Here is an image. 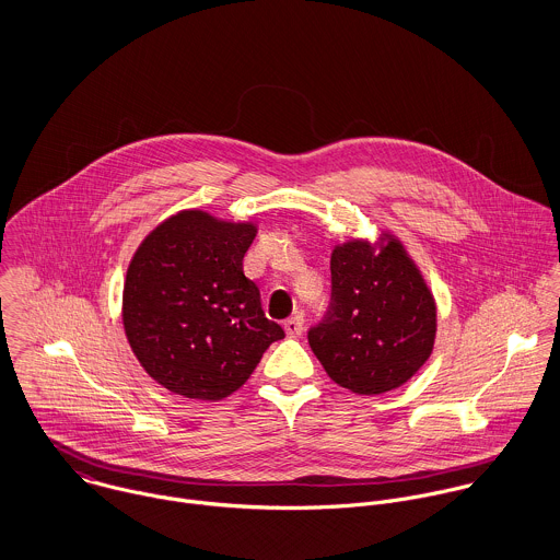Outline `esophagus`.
<instances>
[{"label": "esophagus", "mask_w": 560, "mask_h": 560, "mask_svg": "<svg viewBox=\"0 0 560 560\" xmlns=\"http://www.w3.org/2000/svg\"><path fill=\"white\" fill-rule=\"evenodd\" d=\"M284 329H287V334L289 336H302V331H304V315L302 313H298V315H293V317H289V319L284 320Z\"/></svg>", "instance_id": "esophagus-1"}]
</instances>
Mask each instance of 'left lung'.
Masks as SVG:
<instances>
[{"instance_id":"1","label":"left lung","mask_w":560,"mask_h":560,"mask_svg":"<svg viewBox=\"0 0 560 560\" xmlns=\"http://www.w3.org/2000/svg\"><path fill=\"white\" fill-rule=\"evenodd\" d=\"M331 308L308 342L325 373L355 395H384L433 353L438 306L420 267L390 231L331 249Z\"/></svg>"}]
</instances>
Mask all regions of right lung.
I'll list each match as a JSON object with an SVG mask.
<instances>
[{
	"mask_svg": "<svg viewBox=\"0 0 560 560\" xmlns=\"http://www.w3.org/2000/svg\"><path fill=\"white\" fill-rule=\"evenodd\" d=\"M254 222L183 209L138 245L122 289V325L142 369L185 399L222 400L284 338L243 276Z\"/></svg>",
	"mask_w": 560,
	"mask_h": 560,
	"instance_id": "1",
	"label": "right lung"
}]
</instances>
